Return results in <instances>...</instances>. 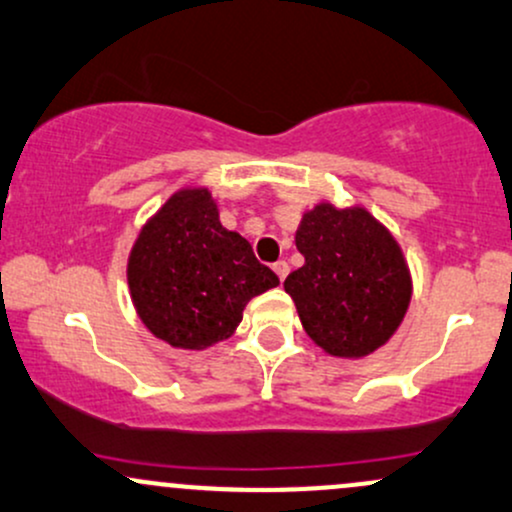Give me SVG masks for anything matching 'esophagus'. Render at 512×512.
I'll return each mask as SVG.
<instances>
[{
	"label": "esophagus",
	"instance_id": "1",
	"mask_svg": "<svg viewBox=\"0 0 512 512\" xmlns=\"http://www.w3.org/2000/svg\"><path fill=\"white\" fill-rule=\"evenodd\" d=\"M274 272H276V276H279V281H284L286 274H289V264H286L284 260H279L274 264Z\"/></svg>",
	"mask_w": 512,
	"mask_h": 512
}]
</instances>
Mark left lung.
Listing matches in <instances>:
<instances>
[{
	"instance_id": "left-lung-1",
	"label": "left lung",
	"mask_w": 512,
	"mask_h": 512,
	"mask_svg": "<svg viewBox=\"0 0 512 512\" xmlns=\"http://www.w3.org/2000/svg\"><path fill=\"white\" fill-rule=\"evenodd\" d=\"M303 267L286 276L305 334L327 356L358 361L399 330L414 281L402 245L361 204L317 202L296 228Z\"/></svg>"
}]
</instances>
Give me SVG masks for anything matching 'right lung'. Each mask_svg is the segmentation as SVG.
Here are the masks:
<instances>
[{"mask_svg":"<svg viewBox=\"0 0 512 512\" xmlns=\"http://www.w3.org/2000/svg\"><path fill=\"white\" fill-rule=\"evenodd\" d=\"M134 310L154 337L204 351L238 330L252 298L279 286L240 233L223 228L209 187L187 185L139 228L127 260Z\"/></svg>","mask_w":512,"mask_h":512,"instance_id":"obj_1","label":"right lung"}]
</instances>
